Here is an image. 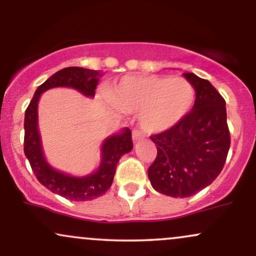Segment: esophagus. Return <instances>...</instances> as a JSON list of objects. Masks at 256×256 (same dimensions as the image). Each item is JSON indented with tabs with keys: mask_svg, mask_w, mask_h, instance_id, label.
I'll use <instances>...</instances> for the list:
<instances>
[{
	"mask_svg": "<svg viewBox=\"0 0 256 256\" xmlns=\"http://www.w3.org/2000/svg\"><path fill=\"white\" fill-rule=\"evenodd\" d=\"M142 137H143V134H142V132H140V130H138V128H134V130L132 131V140H134V142L142 140Z\"/></svg>",
	"mask_w": 256,
	"mask_h": 256,
	"instance_id": "34e87169",
	"label": "esophagus"
}]
</instances>
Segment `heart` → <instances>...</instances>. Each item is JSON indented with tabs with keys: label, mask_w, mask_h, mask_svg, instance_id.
I'll return each instance as SVG.
<instances>
[{
	"label": "heart",
	"mask_w": 256,
	"mask_h": 256,
	"mask_svg": "<svg viewBox=\"0 0 256 256\" xmlns=\"http://www.w3.org/2000/svg\"><path fill=\"white\" fill-rule=\"evenodd\" d=\"M108 101L122 113H140L146 132L158 134L178 124L192 110L195 89L188 79L126 76L107 92Z\"/></svg>",
	"instance_id": "heart-1"
}]
</instances>
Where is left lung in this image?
Segmentation results:
<instances>
[{
  "mask_svg": "<svg viewBox=\"0 0 256 256\" xmlns=\"http://www.w3.org/2000/svg\"><path fill=\"white\" fill-rule=\"evenodd\" d=\"M196 92L192 110L168 130L150 136L158 155L148 168L152 186L172 198H189L219 176L230 149L225 100L206 79L184 73Z\"/></svg>",
  "mask_w": 256,
  "mask_h": 256,
  "instance_id": "1",
  "label": "left lung"
}]
</instances>
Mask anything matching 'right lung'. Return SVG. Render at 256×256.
I'll return each instance as SVG.
<instances>
[{
  "instance_id": "1",
  "label": "right lung",
  "mask_w": 256,
  "mask_h": 256,
  "mask_svg": "<svg viewBox=\"0 0 256 256\" xmlns=\"http://www.w3.org/2000/svg\"><path fill=\"white\" fill-rule=\"evenodd\" d=\"M100 77H102V73L83 67H66L60 70L37 88L25 110L24 152L32 171L38 182L46 189L72 201L98 198L110 189L119 158L134 148L131 131L126 128L120 134H113L104 140L101 149L102 160L98 171L85 177H72L52 168L44 158L38 132V101L40 94L58 86L73 88L85 96L94 98Z\"/></svg>"
}]
</instances>
